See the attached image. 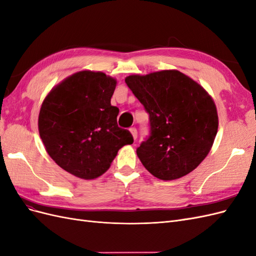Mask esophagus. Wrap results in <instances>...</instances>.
I'll list each match as a JSON object with an SVG mask.
<instances>
[{
  "label": "esophagus",
  "mask_w": 256,
  "mask_h": 256,
  "mask_svg": "<svg viewBox=\"0 0 256 256\" xmlns=\"http://www.w3.org/2000/svg\"><path fill=\"white\" fill-rule=\"evenodd\" d=\"M129 131L131 132V134H132L134 140H136V138H138V131H136V129L134 127H132V128L129 129Z\"/></svg>",
  "instance_id": "esophagus-1"
}]
</instances>
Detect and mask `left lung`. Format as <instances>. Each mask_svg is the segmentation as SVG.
<instances>
[{
	"instance_id": "8db88e82",
	"label": "left lung",
	"mask_w": 256,
	"mask_h": 256,
	"mask_svg": "<svg viewBox=\"0 0 256 256\" xmlns=\"http://www.w3.org/2000/svg\"><path fill=\"white\" fill-rule=\"evenodd\" d=\"M150 114V136L136 154L161 180H173L196 168L210 152L218 112L206 90L187 74L161 70L125 79Z\"/></svg>"
}]
</instances>
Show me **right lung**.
Masks as SVG:
<instances>
[{"label":"right lung","mask_w":256,"mask_h":256,"mask_svg":"<svg viewBox=\"0 0 256 256\" xmlns=\"http://www.w3.org/2000/svg\"><path fill=\"white\" fill-rule=\"evenodd\" d=\"M116 79L81 70L56 85L44 99L38 131L49 156L66 172L95 180L111 166L122 146L132 144L118 127V108L111 106Z\"/></svg>","instance_id":"1"}]
</instances>
